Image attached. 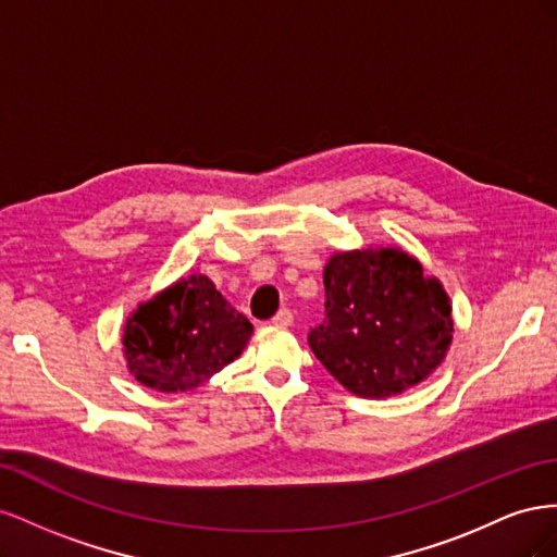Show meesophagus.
Here are the masks:
<instances>
[{"mask_svg": "<svg viewBox=\"0 0 557 557\" xmlns=\"http://www.w3.org/2000/svg\"><path fill=\"white\" fill-rule=\"evenodd\" d=\"M272 323H274V325H278V327H288V325H293V311H290L288 307L278 309V313L272 318Z\"/></svg>", "mask_w": 557, "mask_h": 557, "instance_id": "1", "label": "esophagus"}]
</instances>
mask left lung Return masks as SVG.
Wrapping results in <instances>:
<instances>
[{
	"instance_id": "1",
	"label": "left lung",
	"mask_w": 557,
	"mask_h": 557,
	"mask_svg": "<svg viewBox=\"0 0 557 557\" xmlns=\"http://www.w3.org/2000/svg\"><path fill=\"white\" fill-rule=\"evenodd\" d=\"M323 283L325 318L309 332V346L346 391L391 397L428 379L446 358L448 297L407 252H336Z\"/></svg>"
}]
</instances>
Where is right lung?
I'll use <instances>...</instances> for the list:
<instances>
[{
  "label": "right lung",
  "mask_w": 557,
  "mask_h": 557,
  "mask_svg": "<svg viewBox=\"0 0 557 557\" xmlns=\"http://www.w3.org/2000/svg\"><path fill=\"white\" fill-rule=\"evenodd\" d=\"M250 332V320L207 276H188L127 318L123 344L139 383L183 393L239 358Z\"/></svg>",
  "instance_id": "1"
}]
</instances>
